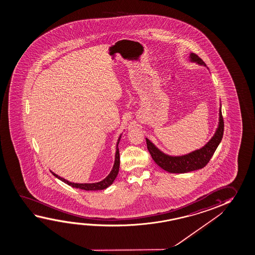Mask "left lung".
<instances>
[{
  "instance_id": "obj_1",
  "label": "left lung",
  "mask_w": 255,
  "mask_h": 255,
  "mask_svg": "<svg viewBox=\"0 0 255 255\" xmlns=\"http://www.w3.org/2000/svg\"><path fill=\"white\" fill-rule=\"evenodd\" d=\"M190 61L197 63L198 65L206 66L205 62L194 53H190ZM223 130L224 122L222 108L220 107L218 128L215 131L214 136L211 138L210 141L199 150H194L182 156H170L162 152L148 138H146V143L151 158H153L155 163L160 166L162 169L173 174H183L195 170L201 169L206 166L223 139Z\"/></svg>"
}]
</instances>
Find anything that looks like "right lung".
<instances>
[{"label": "right lung", "mask_w": 255, "mask_h": 255, "mask_svg": "<svg viewBox=\"0 0 255 255\" xmlns=\"http://www.w3.org/2000/svg\"><path fill=\"white\" fill-rule=\"evenodd\" d=\"M122 134L120 135V137L118 139L117 147H116V153H115V160H114V165L113 166V169L106 177L102 180L101 182H95V183H75V182H71L65 180V178L60 177L57 174L52 173L53 175H55L57 179L61 180L62 182H65L66 184H68L70 186L73 187V188H77V189H81V190H105L106 188H108L110 185L113 184L114 180L117 177L118 173H119V169H120V151H119V142L122 138Z\"/></svg>", "instance_id": "obj_1"}]
</instances>
